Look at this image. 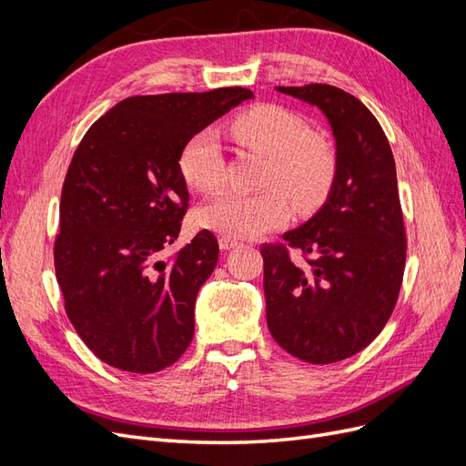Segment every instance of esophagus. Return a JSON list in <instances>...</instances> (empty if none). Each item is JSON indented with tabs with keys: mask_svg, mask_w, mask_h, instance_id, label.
Listing matches in <instances>:
<instances>
[{
	"mask_svg": "<svg viewBox=\"0 0 466 466\" xmlns=\"http://www.w3.org/2000/svg\"><path fill=\"white\" fill-rule=\"evenodd\" d=\"M241 243L237 241V238H231V237H219V248L221 250H231L235 247H238Z\"/></svg>",
	"mask_w": 466,
	"mask_h": 466,
	"instance_id": "obj_1",
	"label": "esophagus"
}]
</instances>
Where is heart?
Masks as SVG:
<instances>
[{
    "label": "heart",
    "instance_id": "heart-1",
    "mask_svg": "<svg viewBox=\"0 0 466 466\" xmlns=\"http://www.w3.org/2000/svg\"><path fill=\"white\" fill-rule=\"evenodd\" d=\"M238 144L266 157L258 194L221 192L196 211L200 228L231 238H250L278 229L289 219V202L313 211L334 185L336 149L327 136L309 132L305 120L276 105L243 112L231 124ZM182 180L194 190L211 192L221 185L223 155L211 132L192 136L178 155Z\"/></svg>",
    "mask_w": 466,
    "mask_h": 466
}]
</instances>
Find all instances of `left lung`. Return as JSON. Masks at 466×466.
<instances>
[{"label": "left lung", "instance_id": "obj_1", "mask_svg": "<svg viewBox=\"0 0 466 466\" xmlns=\"http://www.w3.org/2000/svg\"><path fill=\"white\" fill-rule=\"evenodd\" d=\"M327 116L338 171L327 200L284 241L264 245L266 320L274 340L307 363H334L371 344L399 299L406 262L397 167L360 98L322 83L276 87Z\"/></svg>", "mask_w": 466, "mask_h": 466}]
</instances>
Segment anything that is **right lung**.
I'll return each instance as SVG.
<instances>
[{"mask_svg":"<svg viewBox=\"0 0 466 466\" xmlns=\"http://www.w3.org/2000/svg\"><path fill=\"white\" fill-rule=\"evenodd\" d=\"M247 98L243 87L128 96L77 146L62 188L56 278L81 340L112 368L155 373L190 346L196 298L219 245L202 229L159 260L190 200L178 155Z\"/></svg>","mask_w":466,"mask_h":466,"instance_id":"right-lung-1","label":"right lung"}]
</instances>
